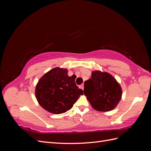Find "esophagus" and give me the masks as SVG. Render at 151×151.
<instances>
[{"label":"esophagus","mask_w":151,"mask_h":151,"mask_svg":"<svg viewBox=\"0 0 151 151\" xmlns=\"http://www.w3.org/2000/svg\"><path fill=\"white\" fill-rule=\"evenodd\" d=\"M80 88H81V89H82L83 90H84V84H81V85L80 86Z\"/></svg>","instance_id":"1"}]
</instances>
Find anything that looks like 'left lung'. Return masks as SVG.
I'll list each match as a JSON object with an SVG mask.
<instances>
[{"label":"left lung","mask_w":151,"mask_h":151,"mask_svg":"<svg viewBox=\"0 0 151 151\" xmlns=\"http://www.w3.org/2000/svg\"><path fill=\"white\" fill-rule=\"evenodd\" d=\"M84 93L92 107L99 111H109L120 101L122 91L116 79L107 72H92L84 83Z\"/></svg>","instance_id":"8db88e82"}]
</instances>
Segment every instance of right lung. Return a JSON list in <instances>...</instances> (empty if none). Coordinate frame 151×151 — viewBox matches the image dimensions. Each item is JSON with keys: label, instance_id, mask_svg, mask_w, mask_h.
Wrapping results in <instances>:
<instances>
[{"label": "right lung", "instance_id": "1", "mask_svg": "<svg viewBox=\"0 0 151 151\" xmlns=\"http://www.w3.org/2000/svg\"><path fill=\"white\" fill-rule=\"evenodd\" d=\"M66 68H54L46 73L36 86L37 101L48 112H66L83 94V91L76 84L75 78L68 76Z\"/></svg>", "mask_w": 151, "mask_h": 151}]
</instances>
